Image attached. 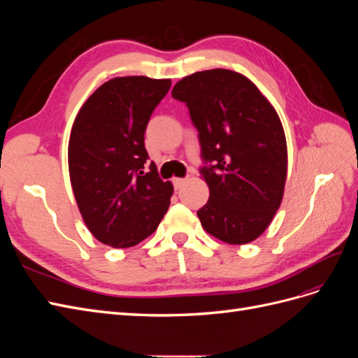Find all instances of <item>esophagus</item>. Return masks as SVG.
Segmentation results:
<instances>
[{"label": "esophagus", "mask_w": 358, "mask_h": 358, "mask_svg": "<svg viewBox=\"0 0 358 358\" xmlns=\"http://www.w3.org/2000/svg\"><path fill=\"white\" fill-rule=\"evenodd\" d=\"M185 182H187V178H175V179H173V183H175L176 189H179Z\"/></svg>", "instance_id": "1"}]
</instances>
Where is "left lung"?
<instances>
[{"instance_id":"left-lung-1","label":"left lung","mask_w":358,"mask_h":358,"mask_svg":"<svg viewBox=\"0 0 358 358\" xmlns=\"http://www.w3.org/2000/svg\"><path fill=\"white\" fill-rule=\"evenodd\" d=\"M171 95L187 103L199 129L200 170L209 200L197 212L201 227L229 245L262 236L282 203L287 138L275 107L243 74L225 69L180 79Z\"/></svg>"}]
</instances>
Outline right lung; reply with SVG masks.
<instances>
[{"mask_svg": "<svg viewBox=\"0 0 358 358\" xmlns=\"http://www.w3.org/2000/svg\"><path fill=\"white\" fill-rule=\"evenodd\" d=\"M170 79L113 78L96 88L74 119L69 171L83 222L96 241L131 248L152 234L170 206L173 183L158 178L145 129Z\"/></svg>", "mask_w": 358, "mask_h": 358, "instance_id": "add662e5", "label": "right lung"}]
</instances>
